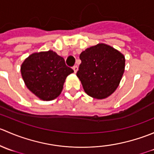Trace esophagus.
Wrapping results in <instances>:
<instances>
[{
    "mask_svg": "<svg viewBox=\"0 0 154 154\" xmlns=\"http://www.w3.org/2000/svg\"><path fill=\"white\" fill-rule=\"evenodd\" d=\"M73 70L74 71V73H77V71H78V67H77V66H74V67H73Z\"/></svg>",
    "mask_w": 154,
    "mask_h": 154,
    "instance_id": "obj_1",
    "label": "esophagus"
}]
</instances>
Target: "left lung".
<instances>
[{
  "mask_svg": "<svg viewBox=\"0 0 154 154\" xmlns=\"http://www.w3.org/2000/svg\"><path fill=\"white\" fill-rule=\"evenodd\" d=\"M77 76L85 92L95 99L111 95L125 72V57L120 51L103 43L86 48L80 54Z\"/></svg>",
  "mask_w": 154,
  "mask_h": 154,
  "instance_id": "left-lung-1",
  "label": "left lung"
}]
</instances>
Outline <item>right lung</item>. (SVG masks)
<instances>
[{"instance_id":"1","label":"right lung","mask_w":154,"mask_h":154,"mask_svg":"<svg viewBox=\"0 0 154 154\" xmlns=\"http://www.w3.org/2000/svg\"><path fill=\"white\" fill-rule=\"evenodd\" d=\"M73 72L64 59L51 50L30 54L21 66V76L27 88L46 101L61 94L66 77Z\"/></svg>"}]
</instances>
